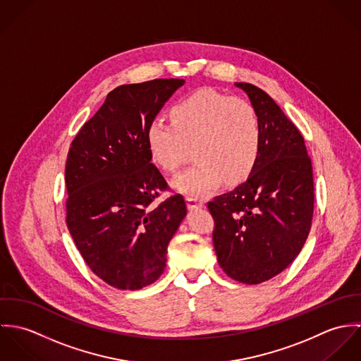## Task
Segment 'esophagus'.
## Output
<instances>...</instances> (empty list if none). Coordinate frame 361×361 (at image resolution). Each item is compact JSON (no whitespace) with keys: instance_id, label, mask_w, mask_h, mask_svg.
Masks as SVG:
<instances>
[{"instance_id":"esophagus-1","label":"esophagus","mask_w":361,"mask_h":361,"mask_svg":"<svg viewBox=\"0 0 361 361\" xmlns=\"http://www.w3.org/2000/svg\"><path fill=\"white\" fill-rule=\"evenodd\" d=\"M186 204H188L189 209H195V208H202V207H204V203H203L202 200L195 199V197H188V199H186Z\"/></svg>"}]
</instances>
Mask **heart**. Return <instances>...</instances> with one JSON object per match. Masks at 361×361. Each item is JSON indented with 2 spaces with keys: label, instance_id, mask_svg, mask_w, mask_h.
Here are the masks:
<instances>
[{
  "label": "heart",
  "instance_id": "b5f03b06",
  "mask_svg": "<svg viewBox=\"0 0 361 361\" xmlns=\"http://www.w3.org/2000/svg\"><path fill=\"white\" fill-rule=\"evenodd\" d=\"M259 122L255 106L240 97L200 89L171 108V122L154 121L147 143L157 165L176 172L195 147L199 159L179 175L175 188L190 196H204L224 179L245 180L257 164Z\"/></svg>",
  "mask_w": 361,
  "mask_h": 361
}]
</instances>
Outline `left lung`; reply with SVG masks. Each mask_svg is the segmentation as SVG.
Wrapping results in <instances>:
<instances>
[{
	"label": "left lung",
	"instance_id": "8db88e82",
	"mask_svg": "<svg viewBox=\"0 0 361 361\" xmlns=\"http://www.w3.org/2000/svg\"><path fill=\"white\" fill-rule=\"evenodd\" d=\"M235 85L257 112V164L246 182L207 207L219 267L235 281L257 285L282 272L309 236L312 165L302 133L276 103L252 83Z\"/></svg>",
	"mask_w": 361,
	"mask_h": 361
}]
</instances>
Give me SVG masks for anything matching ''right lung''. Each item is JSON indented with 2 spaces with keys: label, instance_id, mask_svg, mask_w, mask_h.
<instances>
[{
  "label": "right lung",
  "instance_id": "add662e5",
  "mask_svg": "<svg viewBox=\"0 0 361 361\" xmlns=\"http://www.w3.org/2000/svg\"><path fill=\"white\" fill-rule=\"evenodd\" d=\"M183 79L122 85L71 143L65 183L66 225L89 268L105 283L137 290L164 272L169 240L186 215L152 162L147 130Z\"/></svg>",
  "mask_w": 361,
  "mask_h": 361
}]
</instances>
